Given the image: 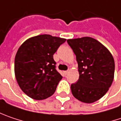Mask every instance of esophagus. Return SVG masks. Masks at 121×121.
Wrapping results in <instances>:
<instances>
[{
	"label": "esophagus",
	"mask_w": 121,
	"mask_h": 121,
	"mask_svg": "<svg viewBox=\"0 0 121 121\" xmlns=\"http://www.w3.org/2000/svg\"><path fill=\"white\" fill-rule=\"evenodd\" d=\"M64 73L65 75H67L68 73V70H65V71H64Z\"/></svg>",
	"instance_id": "34e87169"
}]
</instances>
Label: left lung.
I'll list each match as a JSON object with an SVG mask.
<instances>
[{
    "instance_id": "obj_1",
    "label": "left lung",
    "mask_w": 121,
    "mask_h": 121,
    "mask_svg": "<svg viewBox=\"0 0 121 121\" xmlns=\"http://www.w3.org/2000/svg\"><path fill=\"white\" fill-rule=\"evenodd\" d=\"M78 63L79 77L71 84L73 95L79 101L92 103L108 91L114 77V60L109 50L90 37L67 39Z\"/></svg>"
}]
</instances>
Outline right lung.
<instances>
[{
  "mask_svg": "<svg viewBox=\"0 0 121 121\" xmlns=\"http://www.w3.org/2000/svg\"><path fill=\"white\" fill-rule=\"evenodd\" d=\"M66 39L51 35L27 39L15 57L14 72L20 89L35 100L52 96L62 76L55 69L54 53Z\"/></svg>",
  "mask_w": 121,
  "mask_h": 121,
  "instance_id": "add662e5",
  "label": "right lung"
}]
</instances>
